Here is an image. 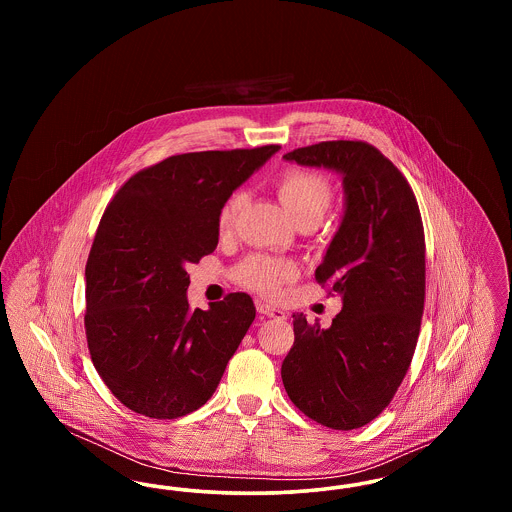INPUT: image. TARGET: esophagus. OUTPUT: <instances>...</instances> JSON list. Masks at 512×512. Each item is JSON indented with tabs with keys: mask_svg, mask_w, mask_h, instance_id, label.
I'll return each instance as SVG.
<instances>
[{
	"mask_svg": "<svg viewBox=\"0 0 512 512\" xmlns=\"http://www.w3.org/2000/svg\"><path fill=\"white\" fill-rule=\"evenodd\" d=\"M257 311L261 315H265V317L276 318V320H284L286 318V313L282 309H278V307H274L270 303H263V301L257 303Z\"/></svg>",
	"mask_w": 512,
	"mask_h": 512,
	"instance_id": "1",
	"label": "esophagus"
}]
</instances>
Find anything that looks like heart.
<instances>
[{"label":"heart","instance_id":"1","mask_svg":"<svg viewBox=\"0 0 512 512\" xmlns=\"http://www.w3.org/2000/svg\"><path fill=\"white\" fill-rule=\"evenodd\" d=\"M274 188L280 203L297 226H317L328 213L334 199V188L330 180L320 172L307 169L284 172L276 180ZM242 205V192H234L224 201L219 213L220 234H228L234 228ZM295 276L297 265L292 259L272 255H251L234 270V278L240 286L267 297H276Z\"/></svg>","mask_w":512,"mask_h":512}]
</instances>
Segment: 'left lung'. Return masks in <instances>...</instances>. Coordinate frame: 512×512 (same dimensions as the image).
<instances>
[{
  "instance_id": "8db88e82",
  "label": "left lung",
  "mask_w": 512,
  "mask_h": 512,
  "mask_svg": "<svg viewBox=\"0 0 512 512\" xmlns=\"http://www.w3.org/2000/svg\"><path fill=\"white\" fill-rule=\"evenodd\" d=\"M284 159L341 172L345 215L315 272L340 293L341 313L330 328L293 315L282 382L301 413L355 430L390 405L413 361L426 295L420 209L407 178L361 140L297 147Z\"/></svg>"
}]
</instances>
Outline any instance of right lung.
<instances>
[{"instance_id": "add662e5", "label": "right lung", "mask_w": 512, "mask_h": 512, "mask_svg": "<svg viewBox=\"0 0 512 512\" xmlns=\"http://www.w3.org/2000/svg\"><path fill=\"white\" fill-rule=\"evenodd\" d=\"M280 146L172 155L136 172L99 220L86 263L92 363L134 413L178 418L217 390L255 318L247 293L188 305V263L215 251L224 201Z\"/></svg>"}]
</instances>
